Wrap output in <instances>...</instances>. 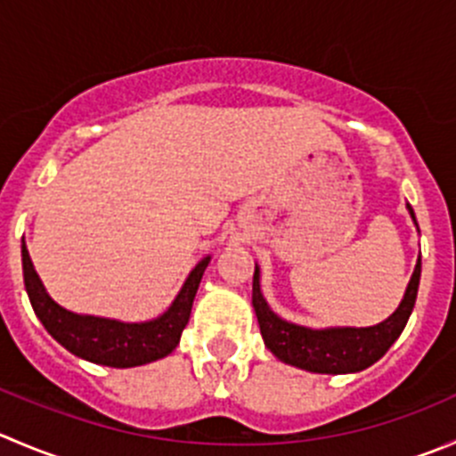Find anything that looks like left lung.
I'll return each mask as SVG.
<instances>
[{
  "instance_id": "8db88e82",
  "label": "left lung",
  "mask_w": 456,
  "mask_h": 456,
  "mask_svg": "<svg viewBox=\"0 0 456 456\" xmlns=\"http://www.w3.org/2000/svg\"><path fill=\"white\" fill-rule=\"evenodd\" d=\"M410 216L414 218L412 207L408 205ZM421 278V258L417 260L412 278L408 282L403 300L392 316L372 327H327V330H312V327L294 325L282 321L281 316L269 309L263 291H260V267L256 265L254 287H251V305L258 318L260 334L265 346L276 359L294 368L307 370L316 374H350L361 372L377 363L390 346L403 331L410 314L414 309Z\"/></svg>"
}]
</instances>
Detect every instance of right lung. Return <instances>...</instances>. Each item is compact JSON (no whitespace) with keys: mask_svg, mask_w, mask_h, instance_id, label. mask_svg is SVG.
<instances>
[{"mask_svg":"<svg viewBox=\"0 0 456 456\" xmlns=\"http://www.w3.org/2000/svg\"><path fill=\"white\" fill-rule=\"evenodd\" d=\"M209 260L211 256H207L191 269L183 289L178 291V296L165 314H160L153 321L122 322L116 318L75 314L57 305L44 289L28 249L21 240L26 294H28L30 305H33L42 325L70 354L97 365H109V368L147 365L158 359H165L167 354L175 350V346L180 343V334H183L189 316H191L193 298H196L198 285H200Z\"/></svg>","mask_w":456,"mask_h":456,"instance_id":"obj_1","label":"right lung"}]
</instances>
